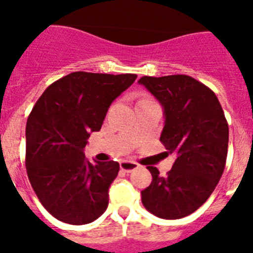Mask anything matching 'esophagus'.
I'll return each mask as SVG.
<instances>
[{
	"label": "esophagus",
	"mask_w": 253,
	"mask_h": 253,
	"mask_svg": "<svg viewBox=\"0 0 253 253\" xmlns=\"http://www.w3.org/2000/svg\"><path fill=\"white\" fill-rule=\"evenodd\" d=\"M119 167L122 169L123 172H132L134 169H136L139 167V164H136L135 162H127V160H123V162L119 163Z\"/></svg>",
	"instance_id": "34e87169"
}]
</instances>
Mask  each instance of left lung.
Instances as JSON below:
<instances>
[{
	"instance_id": "8db88e82",
	"label": "left lung",
	"mask_w": 253,
	"mask_h": 253,
	"mask_svg": "<svg viewBox=\"0 0 253 253\" xmlns=\"http://www.w3.org/2000/svg\"><path fill=\"white\" fill-rule=\"evenodd\" d=\"M164 107L160 142L176 155L166 177L147 167L152 182L142 190L144 208L163 219H180L208 201L226 166L228 125L215 93L186 75L139 80Z\"/></svg>"
}]
</instances>
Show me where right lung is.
Here are the masks:
<instances>
[{
	"label": "right lung",
	"instance_id": "1",
	"mask_svg": "<svg viewBox=\"0 0 253 253\" xmlns=\"http://www.w3.org/2000/svg\"><path fill=\"white\" fill-rule=\"evenodd\" d=\"M136 75L73 72L44 90L26 125V169L44 209L69 224H86L105 212L117 162L91 164L84 155L90 132L101 130L111 102Z\"/></svg>",
	"mask_w": 253,
	"mask_h": 253
}]
</instances>
